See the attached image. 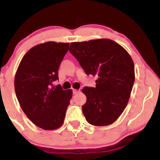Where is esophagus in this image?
<instances>
[{
    "label": "esophagus",
    "instance_id": "34e87169",
    "mask_svg": "<svg viewBox=\"0 0 160 160\" xmlns=\"http://www.w3.org/2000/svg\"><path fill=\"white\" fill-rule=\"evenodd\" d=\"M72 92H73V94H77V93L79 92V90H78V89H73V90H72Z\"/></svg>",
    "mask_w": 160,
    "mask_h": 160
}]
</instances>
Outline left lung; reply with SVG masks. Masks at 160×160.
Listing matches in <instances>:
<instances>
[{
    "instance_id": "1",
    "label": "left lung",
    "mask_w": 160,
    "mask_h": 160,
    "mask_svg": "<svg viewBox=\"0 0 160 160\" xmlns=\"http://www.w3.org/2000/svg\"><path fill=\"white\" fill-rule=\"evenodd\" d=\"M69 51L87 75L97 77L95 87H84L86 102L82 113L91 125L114 122L127 105L135 82V66L131 56L110 39L71 43Z\"/></svg>"
}]
</instances>
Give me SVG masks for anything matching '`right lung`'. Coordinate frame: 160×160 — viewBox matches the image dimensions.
Wrapping results in <instances>:
<instances>
[{
	"instance_id": "add662e5",
	"label": "right lung",
	"mask_w": 160,
	"mask_h": 160,
	"mask_svg": "<svg viewBox=\"0 0 160 160\" xmlns=\"http://www.w3.org/2000/svg\"><path fill=\"white\" fill-rule=\"evenodd\" d=\"M68 47L69 43L53 41L37 45L23 56L16 71L14 86L20 106L28 118L43 129H56L63 124L72 97L71 89L52 86Z\"/></svg>"
}]
</instances>
